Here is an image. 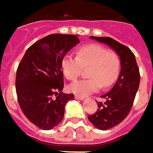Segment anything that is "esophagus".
I'll use <instances>...</instances> for the list:
<instances>
[{
	"instance_id": "obj_1",
	"label": "esophagus",
	"mask_w": 153,
	"mask_h": 153,
	"mask_svg": "<svg viewBox=\"0 0 153 153\" xmlns=\"http://www.w3.org/2000/svg\"><path fill=\"white\" fill-rule=\"evenodd\" d=\"M74 98H75L76 100H83L85 99L83 96H79V95H77L74 96Z\"/></svg>"
}]
</instances>
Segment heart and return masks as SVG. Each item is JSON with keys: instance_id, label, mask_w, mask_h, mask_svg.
Returning <instances> with one entry per match:
<instances>
[{"instance_id": "heart-1", "label": "heart", "mask_w": 153, "mask_h": 153, "mask_svg": "<svg viewBox=\"0 0 153 153\" xmlns=\"http://www.w3.org/2000/svg\"><path fill=\"white\" fill-rule=\"evenodd\" d=\"M66 79L74 80L80 75L82 67L89 68L88 79H80L69 85V91L79 96H86L97 91L102 87H111L118 78L120 60L114 52H109L101 45H88L82 47L77 57L66 54L61 62Z\"/></svg>"}]
</instances>
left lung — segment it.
<instances>
[{"label": "left lung", "instance_id": "obj_1", "mask_svg": "<svg viewBox=\"0 0 153 153\" xmlns=\"http://www.w3.org/2000/svg\"><path fill=\"white\" fill-rule=\"evenodd\" d=\"M91 39L108 45L120 60V72L110 91L102 95L104 102H97V111L88 116L91 123L100 130H108L118 125L128 116L133 105L140 86V71L132 51L109 37H94Z\"/></svg>", "mask_w": 153, "mask_h": 153}]
</instances>
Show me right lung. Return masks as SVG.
I'll return each mask as SVG.
<instances>
[{
  "label": "right lung",
  "instance_id": "1",
  "mask_svg": "<svg viewBox=\"0 0 153 153\" xmlns=\"http://www.w3.org/2000/svg\"><path fill=\"white\" fill-rule=\"evenodd\" d=\"M77 35L54 33L33 43L25 52L16 74L17 100L25 117L43 130H51L62 120L65 107L74 100L64 94V56L79 44Z\"/></svg>",
  "mask_w": 153,
  "mask_h": 153
}]
</instances>
